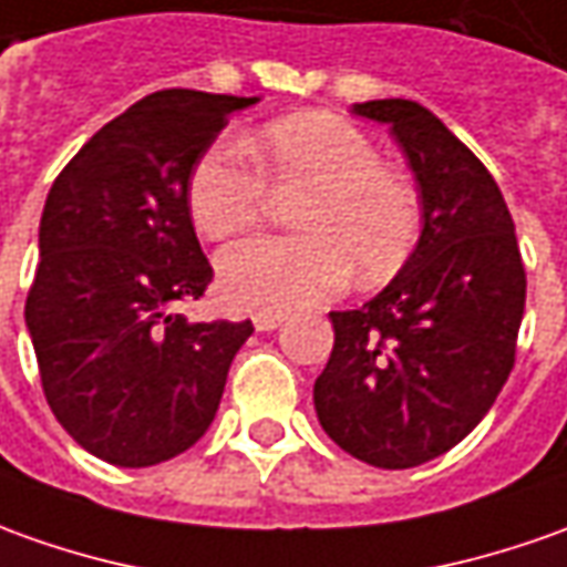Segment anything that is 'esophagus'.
<instances>
[{"mask_svg": "<svg viewBox=\"0 0 567 567\" xmlns=\"http://www.w3.org/2000/svg\"><path fill=\"white\" fill-rule=\"evenodd\" d=\"M285 322V313H254V329L257 332H272Z\"/></svg>", "mask_w": 567, "mask_h": 567, "instance_id": "esophagus-1", "label": "esophagus"}]
</instances>
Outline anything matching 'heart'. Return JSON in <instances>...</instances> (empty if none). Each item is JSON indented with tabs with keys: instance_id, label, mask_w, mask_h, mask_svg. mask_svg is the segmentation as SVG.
<instances>
[{
	"instance_id": "b5f03b06",
	"label": "heart",
	"mask_w": 567,
	"mask_h": 567,
	"mask_svg": "<svg viewBox=\"0 0 567 567\" xmlns=\"http://www.w3.org/2000/svg\"><path fill=\"white\" fill-rule=\"evenodd\" d=\"M219 142L188 179V214L204 238H226L257 223L267 186L300 192L291 207L298 235H254L219 254L217 282L238 310L282 313L326 300L348 285H381L406 267L419 241L413 183L381 164L379 148L332 114H298L245 138Z\"/></svg>"
}]
</instances>
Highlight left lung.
<instances>
[{
	"mask_svg": "<svg viewBox=\"0 0 567 567\" xmlns=\"http://www.w3.org/2000/svg\"><path fill=\"white\" fill-rule=\"evenodd\" d=\"M388 123L419 183L406 267L360 310L329 313L334 348L313 384L319 425L353 460L413 468L456 446L515 363L525 264L487 167L410 99L353 105Z\"/></svg>",
	"mask_w": 567,
	"mask_h": 567,
	"instance_id": "obj_1",
	"label": "left lung"
}]
</instances>
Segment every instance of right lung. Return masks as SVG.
<instances>
[{
  "instance_id": "1",
  "label": "right lung",
  "mask_w": 567,
  "mask_h": 567,
  "mask_svg": "<svg viewBox=\"0 0 567 567\" xmlns=\"http://www.w3.org/2000/svg\"><path fill=\"white\" fill-rule=\"evenodd\" d=\"M260 99L164 90L105 123L58 173L24 319L45 400L92 456L145 468L210 429L245 322H188L214 269L188 179L233 111Z\"/></svg>"
}]
</instances>
